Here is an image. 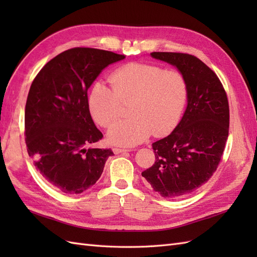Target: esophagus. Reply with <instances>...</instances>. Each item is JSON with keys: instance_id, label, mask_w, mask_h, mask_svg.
Masks as SVG:
<instances>
[{"instance_id": "34e87169", "label": "esophagus", "mask_w": 257, "mask_h": 257, "mask_svg": "<svg viewBox=\"0 0 257 257\" xmlns=\"http://www.w3.org/2000/svg\"><path fill=\"white\" fill-rule=\"evenodd\" d=\"M112 151H113L114 154H119V153H122V152H127L130 150L122 149V148H112Z\"/></svg>"}]
</instances>
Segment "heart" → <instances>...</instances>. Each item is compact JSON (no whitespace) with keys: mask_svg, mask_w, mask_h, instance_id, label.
<instances>
[{"mask_svg":"<svg viewBox=\"0 0 257 257\" xmlns=\"http://www.w3.org/2000/svg\"><path fill=\"white\" fill-rule=\"evenodd\" d=\"M111 88L102 82L91 87L88 105L91 115L100 126L108 127L128 104V120L114 123L108 132L109 142L119 146H135L151 134L165 136L180 122L188 102L185 76L175 69L133 62L110 75Z\"/></svg>","mask_w":257,"mask_h":257,"instance_id":"heart-1","label":"heart"}]
</instances>
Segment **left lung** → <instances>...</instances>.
<instances>
[{
    "label": "left lung",
    "instance_id": "left-lung-1",
    "mask_svg": "<svg viewBox=\"0 0 257 257\" xmlns=\"http://www.w3.org/2000/svg\"><path fill=\"white\" fill-rule=\"evenodd\" d=\"M151 56L175 65L185 76L189 95L173 133L152 144L155 162L142 176L163 197H181L205 184L220 164L229 130L228 99L219 77L195 56Z\"/></svg>",
    "mask_w": 257,
    "mask_h": 257
}]
</instances>
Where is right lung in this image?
I'll return each instance as SVG.
<instances>
[{"label":"right lung","instance_id":"add662e5","mask_svg":"<svg viewBox=\"0 0 257 257\" xmlns=\"http://www.w3.org/2000/svg\"><path fill=\"white\" fill-rule=\"evenodd\" d=\"M125 56L76 47L51 59L36 75L26 104L29 157L57 190L79 194L102 175L111 149L89 148L103 134L93 122L88 89L103 69Z\"/></svg>","mask_w":257,"mask_h":257}]
</instances>
